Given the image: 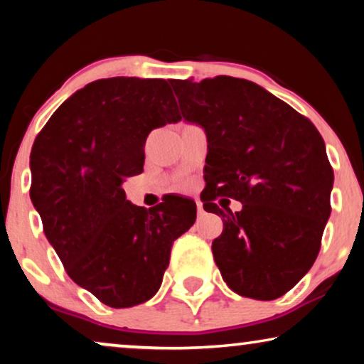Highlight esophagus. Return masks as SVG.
I'll return each instance as SVG.
<instances>
[{"instance_id": "34e87169", "label": "esophagus", "mask_w": 364, "mask_h": 364, "mask_svg": "<svg viewBox=\"0 0 364 364\" xmlns=\"http://www.w3.org/2000/svg\"><path fill=\"white\" fill-rule=\"evenodd\" d=\"M197 213H198V215H203V205H202L200 200H197Z\"/></svg>"}]
</instances>
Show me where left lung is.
<instances>
[{
  "instance_id": "obj_1",
  "label": "left lung",
  "mask_w": 364,
  "mask_h": 364,
  "mask_svg": "<svg viewBox=\"0 0 364 364\" xmlns=\"http://www.w3.org/2000/svg\"><path fill=\"white\" fill-rule=\"evenodd\" d=\"M171 84L183 121L207 134L203 208L223 220L212 242L223 282L253 300L285 295L315 263L331 213L335 177L323 137L306 117L247 79ZM220 195L242 201V210L220 211L213 203Z\"/></svg>"
}]
</instances>
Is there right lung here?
<instances>
[{"mask_svg":"<svg viewBox=\"0 0 364 364\" xmlns=\"http://www.w3.org/2000/svg\"><path fill=\"white\" fill-rule=\"evenodd\" d=\"M181 121L164 79L109 77L68 97L34 141L31 202L68 275L99 301L129 308L156 295L172 242L193 225L196 202L154 208L126 200L152 129Z\"/></svg>","mask_w":364,"mask_h":364,"instance_id":"add662e5","label":"right lung"}]
</instances>
